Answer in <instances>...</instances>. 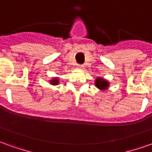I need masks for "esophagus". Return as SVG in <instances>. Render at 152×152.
I'll list each match as a JSON object with an SVG mask.
<instances>
[{
    "label": "esophagus",
    "instance_id": "1",
    "mask_svg": "<svg viewBox=\"0 0 152 152\" xmlns=\"http://www.w3.org/2000/svg\"><path fill=\"white\" fill-rule=\"evenodd\" d=\"M77 69L83 70L84 69V66H83V65H78V66H77Z\"/></svg>",
    "mask_w": 152,
    "mask_h": 152
}]
</instances>
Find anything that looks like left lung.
Here are the masks:
<instances>
[{
	"mask_svg": "<svg viewBox=\"0 0 152 152\" xmlns=\"http://www.w3.org/2000/svg\"><path fill=\"white\" fill-rule=\"evenodd\" d=\"M95 87H97L100 91L105 92L106 90H107L109 89L110 86V83L107 80L104 79L102 77H97L95 79V82H94Z\"/></svg>",
	"mask_w": 152,
	"mask_h": 152,
	"instance_id": "8db88e82",
	"label": "left lung"
}]
</instances>
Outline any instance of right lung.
<instances>
[{
	"label": "right lung",
	"mask_w": 152,
	"mask_h": 152,
	"mask_svg": "<svg viewBox=\"0 0 152 152\" xmlns=\"http://www.w3.org/2000/svg\"><path fill=\"white\" fill-rule=\"evenodd\" d=\"M50 83L52 86H58L59 84V79L58 77H53V79L50 80Z\"/></svg>",
	"instance_id": "obj_1"
}]
</instances>
